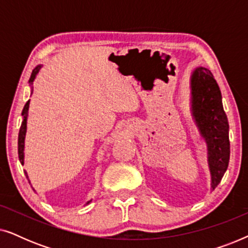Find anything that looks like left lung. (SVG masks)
<instances>
[{
    "instance_id": "1",
    "label": "left lung",
    "mask_w": 248,
    "mask_h": 248,
    "mask_svg": "<svg viewBox=\"0 0 248 248\" xmlns=\"http://www.w3.org/2000/svg\"><path fill=\"white\" fill-rule=\"evenodd\" d=\"M192 115L208 147L211 187L215 189L228 168L229 124L223 110L221 93L211 71L198 67L191 77Z\"/></svg>"
}]
</instances>
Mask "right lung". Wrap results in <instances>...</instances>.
Here are the masks:
<instances>
[{"label":"right lung","instance_id":"1","mask_svg":"<svg viewBox=\"0 0 248 248\" xmlns=\"http://www.w3.org/2000/svg\"><path fill=\"white\" fill-rule=\"evenodd\" d=\"M40 65H38L37 67H35L31 73V77H30L29 79V82L31 84L33 82V80H35V78L37 76V73L39 72L40 70ZM28 109H29V100L27 101L25 107H23L22 109V117H23V121L21 123V126H20V131H19V137H18V155H19V160L21 164L23 165V157H25V154H23V150H25V137H26V131H27V117H28ZM26 174V177L28 178V175ZM90 202V201H89ZM88 202V203H89ZM87 203V204H88Z\"/></svg>","mask_w":248,"mask_h":248}]
</instances>
